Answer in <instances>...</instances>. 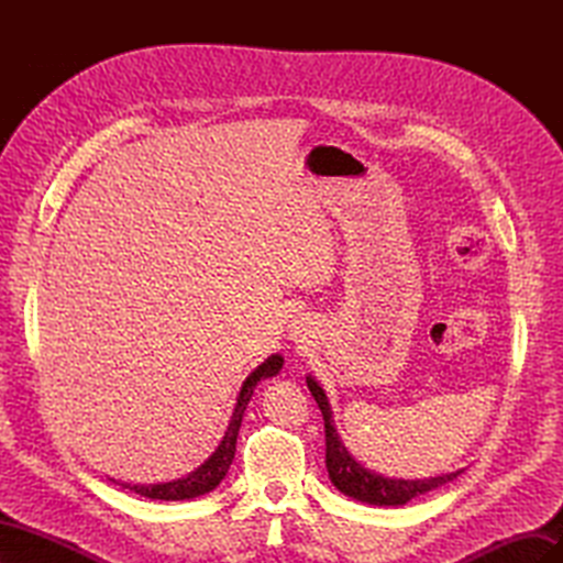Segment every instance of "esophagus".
<instances>
[{
	"label": "esophagus",
	"mask_w": 563,
	"mask_h": 563,
	"mask_svg": "<svg viewBox=\"0 0 563 563\" xmlns=\"http://www.w3.org/2000/svg\"><path fill=\"white\" fill-rule=\"evenodd\" d=\"M291 329H294V338H305V335H302V333H305V327H302L300 321H294Z\"/></svg>",
	"instance_id": "34e87169"
}]
</instances>
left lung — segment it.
I'll use <instances>...</instances> for the list:
<instances>
[{"instance_id": "left-lung-1", "label": "left lung", "mask_w": 563, "mask_h": 563, "mask_svg": "<svg viewBox=\"0 0 563 563\" xmlns=\"http://www.w3.org/2000/svg\"><path fill=\"white\" fill-rule=\"evenodd\" d=\"M308 387H310L312 397L323 416L329 479L340 493H345V496L360 500V503H368V505L397 507V505H406L408 500L422 496V493L434 490L439 486L453 482L455 476L463 472V470H457L451 474L430 476V479H389V476L366 470L362 463H356V460L350 455V451L345 449L343 441H340V434L333 424L331 404L312 376H308Z\"/></svg>"}]
</instances>
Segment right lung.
Returning a JSON list of instances; mask_svg holds the SVG:
<instances>
[{
    "label": "right lung",
    "mask_w": 563,
    "mask_h": 563,
    "mask_svg": "<svg viewBox=\"0 0 563 563\" xmlns=\"http://www.w3.org/2000/svg\"><path fill=\"white\" fill-rule=\"evenodd\" d=\"M282 366H284V356L282 354H272L244 380V385L240 389V397H236L234 413L230 418L225 437L218 444V449L211 453V457L207 460V463L199 465L195 472H190L187 476H183V479H176V482L150 484V486H139V484H135V486L122 484V486L131 488L135 493H141V496H145L150 500H190V498H197V496H203V493L213 490L220 482L225 479V474H228L232 460H234L236 434H240L242 418H244L246 406H249V401L253 397L255 385H258L263 378L277 376V373L282 371Z\"/></svg>",
    "instance_id": "obj_1"
}]
</instances>
